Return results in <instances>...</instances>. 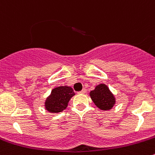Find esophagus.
<instances>
[{
    "label": "esophagus",
    "instance_id": "34e87169",
    "mask_svg": "<svg viewBox=\"0 0 155 155\" xmlns=\"http://www.w3.org/2000/svg\"><path fill=\"white\" fill-rule=\"evenodd\" d=\"M86 92H87V90H86V89H83L81 91L78 92V94H84V93H85Z\"/></svg>",
    "mask_w": 155,
    "mask_h": 155
}]
</instances>
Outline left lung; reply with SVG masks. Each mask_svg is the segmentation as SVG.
<instances>
[{
  "label": "left lung",
  "instance_id": "left-lung-1",
  "mask_svg": "<svg viewBox=\"0 0 155 155\" xmlns=\"http://www.w3.org/2000/svg\"><path fill=\"white\" fill-rule=\"evenodd\" d=\"M90 95L95 105L102 110L111 109L115 103L114 96L105 84L96 86L95 90L90 92Z\"/></svg>",
  "mask_w": 155,
  "mask_h": 155
}]
</instances>
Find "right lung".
I'll return each instance as SVG.
<instances>
[{
	"instance_id": "right-lung-1",
	"label": "right lung",
	"mask_w": 155,
	"mask_h": 155,
	"mask_svg": "<svg viewBox=\"0 0 155 155\" xmlns=\"http://www.w3.org/2000/svg\"><path fill=\"white\" fill-rule=\"evenodd\" d=\"M74 96V90L69 87H59L53 89L45 102L46 109L50 112H60L65 109L70 99Z\"/></svg>"
}]
</instances>
